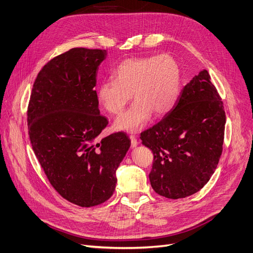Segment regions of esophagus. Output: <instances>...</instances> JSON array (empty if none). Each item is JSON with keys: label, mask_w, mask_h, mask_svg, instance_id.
Returning <instances> with one entry per match:
<instances>
[{"label": "esophagus", "mask_w": 253, "mask_h": 253, "mask_svg": "<svg viewBox=\"0 0 253 253\" xmlns=\"http://www.w3.org/2000/svg\"><path fill=\"white\" fill-rule=\"evenodd\" d=\"M129 139H130V146H132V147L137 146L138 141H137L136 136H135V135H130V136H129Z\"/></svg>", "instance_id": "34e87169"}]
</instances>
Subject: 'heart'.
Returning a JSON list of instances; mask_svg holds the SVG:
<instances>
[{
	"mask_svg": "<svg viewBox=\"0 0 253 253\" xmlns=\"http://www.w3.org/2000/svg\"><path fill=\"white\" fill-rule=\"evenodd\" d=\"M113 80L100 83L96 96L108 113L118 114L133 97L136 99L115 120L114 126L126 132H138L155 112L168 113L179 95L180 64L171 54L133 57L124 60L114 69Z\"/></svg>",
	"mask_w": 253,
	"mask_h": 253,
	"instance_id": "b5f03b06",
	"label": "heart"
}]
</instances>
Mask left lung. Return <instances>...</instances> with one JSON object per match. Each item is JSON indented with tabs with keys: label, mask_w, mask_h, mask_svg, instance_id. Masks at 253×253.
Instances as JSON below:
<instances>
[{
	"label": "left lung",
	"mask_w": 253,
	"mask_h": 253,
	"mask_svg": "<svg viewBox=\"0 0 253 253\" xmlns=\"http://www.w3.org/2000/svg\"><path fill=\"white\" fill-rule=\"evenodd\" d=\"M225 121L223 102L205 69L181 90L172 109L141 133L154 154L149 180L156 193L177 199L204 188L223 149Z\"/></svg>",
	"instance_id": "1"
}]
</instances>
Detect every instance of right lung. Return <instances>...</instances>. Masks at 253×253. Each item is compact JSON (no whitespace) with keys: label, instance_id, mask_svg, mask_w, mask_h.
Here are the masks:
<instances>
[{"label":"right lung","instance_id":"obj_1","mask_svg":"<svg viewBox=\"0 0 253 253\" xmlns=\"http://www.w3.org/2000/svg\"><path fill=\"white\" fill-rule=\"evenodd\" d=\"M106 55L75 47L49 60L36 77L27 111L30 141L49 184L83 208L113 195L116 169L130 145L124 132L94 143L108 126L94 90Z\"/></svg>","mask_w":253,"mask_h":253}]
</instances>
